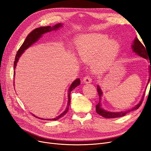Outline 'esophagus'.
<instances>
[{
  "label": "esophagus",
  "mask_w": 151,
  "mask_h": 151,
  "mask_svg": "<svg viewBox=\"0 0 151 151\" xmlns=\"http://www.w3.org/2000/svg\"><path fill=\"white\" fill-rule=\"evenodd\" d=\"M83 81H84V83H86V84L91 83V82H92V79H91V77L90 76H86V77H84Z\"/></svg>",
  "instance_id": "obj_1"
}]
</instances>
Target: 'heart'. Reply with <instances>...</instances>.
<instances>
[{"mask_svg": "<svg viewBox=\"0 0 151 151\" xmlns=\"http://www.w3.org/2000/svg\"><path fill=\"white\" fill-rule=\"evenodd\" d=\"M77 55L81 61L90 63L96 74H101L111 67L120 50V45L115 40L101 34H87L75 42Z\"/></svg>", "mask_w": 151, "mask_h": 151, "instance_id": "b5f03b06", "label": "heart"}]
</instances>
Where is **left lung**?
Here are the masks:
<instances>
[{"mask_svg": "<svg viewBox=\"0 0 151 151\" xmlns=\"http://www.w3.org/2000/svg\"><path fill=\"white\" fill-rule=\"evenodd\" d=\"M132 49L133 52L135 53L137 55L140 56L141 57H142L144 58L147 59V60H149V57H148V54L147 52V50L145 48L144 45L141 43V42L139 40V39L135 37L134 39L133 43L132 45ZM150 76H151V66L149 67V81H148V84L149 82L150 81V85H151V80H150ZM97 90H98V93L99 94V101L98 104L96 106V111L97 113H98L99 115H101L104 118H118V117H122L125 116L127 113L130 112L131 111H134L135 109H137L141 105L143 101V98L144 96V93L143 94V96L141 100L140 101L139 103H138L134 107L130 109H129V110H126L124 111H121V112H111V111H108L106 110H105L102 107H101V96L103 95V91L100 88L99 86H97Z\"/></svg>", "mask_w": 151, "mask_h": 151, "instance_id": "8db88e82", "label": "left lung"}]
</instances>
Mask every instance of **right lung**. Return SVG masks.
Returning a JSON list of instances; mask_svg holds the SVG:
<instances>
[{"mask_svg":"<svg viewBox=\"0 0 151 151\" xmlns=\"http://www.w3.org/2000/svg\"><path fill=\"white\" fill-rule=\"evenodd\" d=\"M63 25L61 23H58L55 26H43V27H40V28H36L33 31H32L31 33L28 35L27 36L26 40H24V43H22V45H21V47H20V48L18 50L17 54L16 55V58H15V61L14 63V69L15 70V68L16 67V65L17 63L19 60V59L20 58V57L21 56V55L23 53V52L25 51L26 49H28L30 46H31L32 45L34 44L35 43H36L37 41L42 37V35H44L45 33H48V32H50L52 31H56L57 29H58L59 28H60L61 27H62ZM14 75L15 76V71H14ZM81 84V80L79 79H76L73 83L71 84L70 86L69 87V89H68V103H67V108L65 109V110L63 111L62 113H61L60 115H58V116H57L56 118H52V119H44V118H39L40 119L42 120H58L59 118H60L61 117H62L63 115H65V114L67 113L68 110V107H69V105L70 104V93L71 91L74 89L77 86H79ZM32 114V113H31ZM34 116H35L36 118H38V116H36L35 115H33Z\"/></svg>","mask_w":151,"mask_h":151,"instance_id":"obj_1","label":"right lung"}]
</instances>
